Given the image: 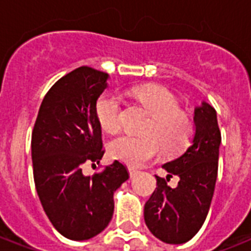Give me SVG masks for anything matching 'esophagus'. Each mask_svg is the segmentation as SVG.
<instances>
[{
	"label": "esophagus",
	"instance_id": "34e87169",
	"mask_svg": "<svg viewBox=\"0 0 251 251\" xmlns=\"http://www.w3.org/2000/svg\"><path fill=\"white\" fill-rule=\"evenodd\" d=\"M137 173H138L137 169H134V168H131V167L129 168V175H130V177H134V176L137 175Z\"/></svg>",
	"mask_w": 251,
	"mask_h": 251
}]
</instances>
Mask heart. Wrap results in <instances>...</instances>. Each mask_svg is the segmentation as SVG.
<instances>
[{"mask_svg":"<svg viewBox=\"0 0 251 251\" xmlns=\"http://www.w3.org/2000/svg\"><path fill=\"white\" fill-rule=\"evenodd\" d=\"M134 96L145 106L152 118L143 133L147 137L121 135L110 142V156L131 168H139L159 155L161 145L175 152L190 141L193 124L182 110L177 99L161 86H139L133 90ZM96 116L108 133L121 127V99L114 94L102 95L96 102Z\"/></svg>","mask_w":251,"mask_h":251,"instance_id":"obj_1","label":"heart"}]
</instances>
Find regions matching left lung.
I'll use <instances>...</instances> for the list:
<instances>
[{"instance_id": "1", "label": "left lung", "mask_w": 251, "mask_h": 251, "mask_svg": "<svg viewBox=\"0 0 251 251\" xmlns=\"http://www.w3.org/2000/svg\"><path fill=\"white\" fill-rule=\"evenodd\" d=\"M195 134L185 152L163 165L167 178L156 176L157 187L145 204L150 232L165 244H185L206 220L218 178L222 134L216 110L203 101L194 110ZM180 177L177 188L167 186L172 175Z\"/></svg>"}]
</instances>
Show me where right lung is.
I'll return each instance as SVG.
<instances>
[{
    "instance_id": "1",
    "label": "right lung",
    "mask_w": 251,
    "mask_h": 251,
    "mask_svg": "<svg viewBox=\"0 0 251 251\" xmlns=\"http://www.w3.org/2000/svg\"><path fill=\"white\" fill-rule=\"evenodd\" d=\"M106 79V73L88 66L62 76L43 99L32 130L33 181L41 206L53 226L75 241L105 229L113 216L114 191L129 178L118 160L94 176L82 172L105 152L96 101Z\"/></svg>"
}]
</instances>
